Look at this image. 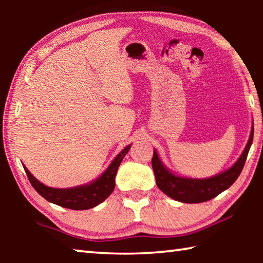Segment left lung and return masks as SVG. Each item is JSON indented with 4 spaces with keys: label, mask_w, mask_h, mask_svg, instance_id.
Listing matches in <instances>:
<instances>
[{
    "label": "left lung",
    "mask_w": 263,
    "mask_h": 263,
    "mask_svg": "<svg viewBox=\"0 0 263 263\" xmlns=\"http://www.w3.org/2000/svg\"><path fill=\"white\" fill-rule=\"evenodd\" d=\"M253 135L254 128H252L251 137L238 161L228 171L210 179H188L174 175L163 166L157 151H154L152 167L158 188L171 198L182 203H202L215 198L222 191L229 189L239 177L251 148Z\"/></svg>",
    "instance_id": "1"
}]
</instances>
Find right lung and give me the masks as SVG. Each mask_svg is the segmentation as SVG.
Listing matches in <instances>:
<instances>
[{
	"label": "right lung",
	"mask_w": 263,
	"mask_h": 263,
	"mask_svg": "<svg viewBox=\"0 0 263 263\" xmlns=\"http://www.w3.org/2000/svg\"><path fill=\"white\" fill-rule=\"evenodd\" d=\"M130 147L131 146L128 145L127 147L124 148L116 157L108 169L101 175L100 179H97L90 184L75 186V188H50V186L44 185L38 180H35L28 169H26V167H23L25 169L26 175H28L30 183L32 184L35 191L41 196H43L46 201L54 203L57 205H60L62 208L72 209V210H88V209L94 208L99 205L100 203L105 201L110 196V194L112 193L116 184L115 177L116 174H117L118 167Z\"/></svg>",
	"instance_id": "right-lung-1"
}]
</instances>
